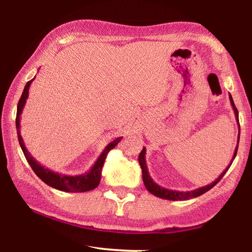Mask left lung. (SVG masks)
<instances>
[{
  "instance_id": "1",
  "label": "left lung",
  "mask_w": 252,
  "mask_h": 252,
  "mask_svg": "<svg viewBox=\"0 0 252 252\" xmlns=\"http://www.w3.org/2000/svg\"><path fill=\"white\" fill-rule=\"evenodd\" d=\"M229 99H230V103H231V106L233 109V112H234V117H236V120L238 122V126H239V133H238V141H237V147L234 149V153H233V157L231 161H230V163L228 164V167L225 168L224 171L220 174V176L216 179L215 181L211 182L210 185L208 186H204L201 188H198V189H194V190H191V191H177V190H170L167 189V188H163L158 185L155 181H153V179L150 177V173L148 171V168H147V163H146V148L143 147L142 151L140 152L139 155V163L141 165V169H142V179H143V183L144 186H146L147 190L149 192L152 193L153 195H156L158 198H161V199H165V200H172V201H179V200H189V199H192L195 197H199V195H201L203 193H206L207 191H209L211 189V188L215 187L217 183H218L222 177L225 174V172L228 171V169L230 168V165L232 164V162L234 160V158L237 156V151H238V146H239V139H240V125H239V114H238V110L236 108V105H234V102L231 94H229Z\"/></svg>"
}]
</instances>
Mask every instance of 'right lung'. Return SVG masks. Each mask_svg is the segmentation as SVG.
Wrapping results in <instances>:
<instances>
[{
  "instance_id": "obj_1",
  "label": "right lung",
  "mask_w": 252,
  "mask_h": 252,
  "mask_svg": "<svg viewBox=\"0 0 252 252\" xmlns=\"http://www.w3.org/2000/svg\"><path fill=\"white\" fill-rule=\"evenodd\" d=\"M34 79H35V76H34L32 80H30L27 83V85H25L22 95H21V99L18 103V112H16V119H15L19 143L24 153L25 159L28 160L29 164L31 165V168L33 169V171L35 172L36 176L39 177L44 183L54 188V189L65 191V192H87V191L95 189V188L99 186L100 180H101L102 167H103L106 155H108V152L111 150V149H113L119 142L121 141L122 136H119V138L112 140V141L105 147L104 150L102 151L100 157L97 158V160L95 161V163L92 165L91 169L83 174H79V176H66V174L54 172L52 170L43 167V165L34 159L31 153L28 151V149L25 147L24 141L22 139V135H21V130H20L21 114H22L24 105L27 103L30 85H31Z\"/></svg>"
}]
</instances>
